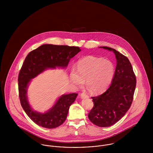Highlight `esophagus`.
Wrapping results in <instances>:
<instances>
[{
    "mask_svg": "<svg viewBox=\"0 0 153 153\" xmlns=\"http://www.w3.org/2000/svg\"><path fill=\"white\" fill-rule=\"evenodd\" d=\"M81 97L82 98H89V95H88L87 94H86L85 92H82L81 94Z\"/></svg>",
    "mask_w": 153,
    "mask_h": 153,
    "instance_id": "34e87169",
    "label": "esophagus"
}]
</instances>
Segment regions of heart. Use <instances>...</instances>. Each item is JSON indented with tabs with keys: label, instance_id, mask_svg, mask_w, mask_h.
<instances>
[{
	"label": "heart",
	"instance_id": "1",
	"mask_svg": "<svg viewBox=\"0 0 153 153\" xmlns=\"http://www.w3.org/2000/svg\"><path fill=\"white\" fill-rule=\"evenodd\" d=\"M115 66L109 59L88 56L79 59L76 69H72L71 81L81 87L84 80L88 89L93 93H99L108 87L115 75Z\"/></svg>",
	"mask_w": 153,
	"mask_h": 153
}]
</instances>
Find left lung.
<instances>
[{
	"instance_id": "obj_1",
	"label": "left lung",
	"mask_w": 153,
	"mask_h": 153,
	"mask_svg": "<svg viewBox=\"0 0 153 153\" xmlns=\"http://www.w3.org/2000/svg\"><path fill=\"white\" fill-rule=\"evenodd\" d=\"M100 48L114 52L117 66L109 87L103 94L92 97L94 107L88 114V118L94 124L107 127L117 123L130 108L136 87V76L126 56L111 48Z\"/></svg>"
}]
</instances>
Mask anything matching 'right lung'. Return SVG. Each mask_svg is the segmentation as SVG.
<instances>
[{"label":"right lung","mask_w":153,"mask_h":153,"mask_svg":"<svg viewBox=\"0 0 153 153\" xmlns=\"http://www.w3.org/2000/svg\"><path fill=\"white\" fill-rule=\"evenodd\" d=\"M81 50L77 46L45 44L30 52L26 56L18 76L19 96L22 108L27 116L37 125L46 128H55L65 121L69 107L78 94L62 95L52 108L42 114L34 111L29 104L27 88L30 79L47 68H65L71 58Z\"/></svg>","instance_id":"obj_1"}]
</instances>
